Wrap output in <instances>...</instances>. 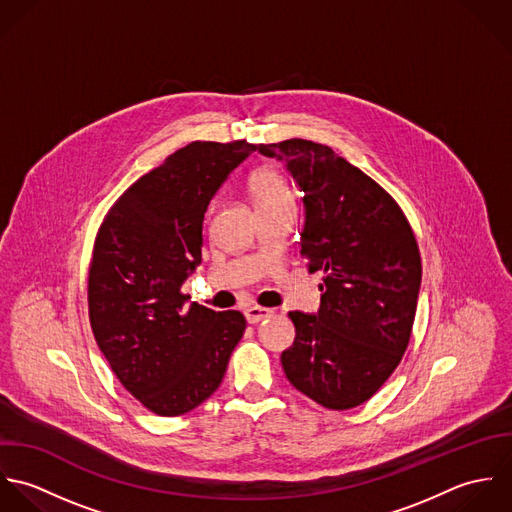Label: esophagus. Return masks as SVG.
Masks as SVG:
<instances>
[{
  "label": "esophagus",
  "mask_w": 512,
  "mask_h": 512,
  "mask_svg": "<svg viewBox=\"0 0 512 512\" xmlns=\"http://www.w3.org/2000/svg\"><path fill=\"white\" fill-rule=\"evenodd\" d=\"M271 314H273V310H271V308L257 307V305L245 308V318H247V322H249V324H257V322H261V320L269 318Z\"/></svg>",
  "instance_id": "obj_1"
}]
</instances>
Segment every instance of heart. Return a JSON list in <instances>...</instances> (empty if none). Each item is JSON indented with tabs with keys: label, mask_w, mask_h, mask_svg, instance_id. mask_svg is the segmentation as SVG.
<instances>
[{
	"label": "heart",
	"mask_w": 512,
	"mask_h": 512,
	"mask_svg": "<svg viewBox=\"0 0 512 512\" xmlns=\"http://www.w3.org/2000/svg\"><path fill=\"white\" fill-rule=\"evenodd\" d=\"M249 190H251L255 207L283 204V202H291V200H293L291 190H289L285 178H283L279 172L269 170V168L259 170V172L251 178Z\"/></svg>",
	"instance_id": "1"
}]
</instances>
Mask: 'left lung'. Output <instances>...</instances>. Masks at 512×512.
<instances>
[{"label": "left lung", "instance_id": "8db88e82", "mask_svg": "<svg viewBox=\"0 0 512 512\" xmlns=\"http://www.w3.org/2000/svg\"><path fill=\"white\" fill-rule=\"evenodd\" d=\"M259 152L303 192L301 247L322 271L316 312H289L297 336L281 354L289 382L328 409L370 400L408 348L421 287L419 249L400 205L328 146L291 138Z\"/></svg>", "mask_w": 512, "mask_h": 512}]
</instances>
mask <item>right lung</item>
I'll list each match as a JSON object with an SVG mask.
<instances>
[{"instance_id": "1", "label": "right lung", "mask_w": 512, "mask_h": 512, "mask_svg": "<svg viewBox=\"0 0 512 512\" xmlns=\"http://www.w3.org/2000/svg\"><path fill=\"white\" fill-rule=\"evenodd\" d=\"M255 150L247 140L180 148L132 184L99 229L91 326L120 384L158 415L205 402L245 332L239 310L188 305L180 289L202 263L207 205Z\"/></svg>"}]
</instances>
